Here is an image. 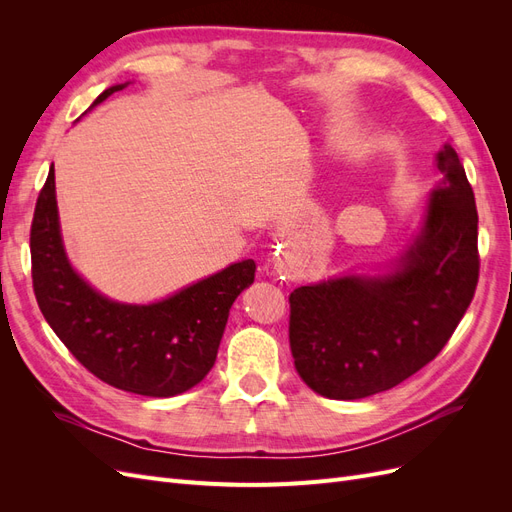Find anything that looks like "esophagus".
<instances>
[{
  "mask_svg": "<svg viewBox=\"0 0 512 512\" xmlns=\"http://www.w3.org/2000/svg\"><path fill=\"white\" fill-rule=\"evenodd\" d=\"M271 271H273V275L280 277V280H292V277H294V265L284 254H280L273 260Z\"/></svg>",
  "mask_w": 512,
  "mask_h": 512,
  "instance_id": "esophagus-1",
  "label": "esophagus"
}]
</instances>
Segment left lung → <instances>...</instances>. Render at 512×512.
Wrapping results in <instances>:
<instances>
[{"mask_svg":"<svg viewBox=\"0 0 512 512\" xmlns=\"http://www.w3.org/2000/svg\"><path fill=\"white\" fill-rule=\"evenodd\" d=\"M421 230L391 269L290 292V350L322 397L389 391L438 356L478 284V213L457 151L444 145Z\"/></svg>","mask_w":512,"mask_h":512,"instance_id":"left-lung-1","label":"left lung"}]
</instances>
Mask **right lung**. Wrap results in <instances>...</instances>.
I'll return each mask as SVG.
<instances>
[{
	"instance_id": "obj_1",
	"label": "right lung",
	"mask_w": 512,
	"mask_h": 512,
	"mask_svg": "<svg viewBox=\"0 0 512 512\" xmlns=\"http://www.w3.org/2000/svg\"><path fill=\"white\" fill-rule=\"evenodd\" d=\"M123 87L128 83L104 89L91 108ZM29 247L36 301L55 335L96 378L145 397L181 395L209 374L230 307L256 273L254 260H241L149 305L104 297L68 260L53 166L38 196Z\"/></svg>"
}]
</instances>
